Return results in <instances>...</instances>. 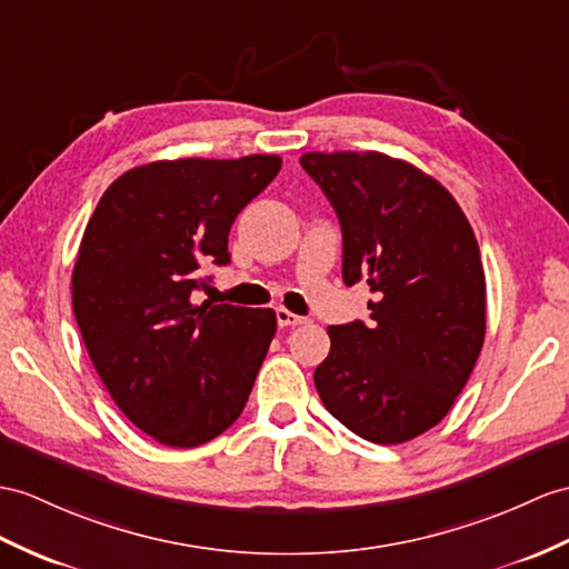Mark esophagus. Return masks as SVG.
Here are the masks:
<instances>
[{"label":"esophagus","mask_w":569,"mask_h":569,"mask_svg":"<svg viewBox=\"0 0 569 569\" xmlns=\"http://www.w3.org/2000/svg\"><path fill=\"white\" fill-rule=\"evenodd\" d=\"M301 323H307V318H303V316H297V313L287 311V309H277V326H280V328L301 326Z\"/></svg>","instance_id":"1"}]
</instances>
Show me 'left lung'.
Wrapping results in <instances>:
<instances>
[{
  "mask_svg": "<svg viewBox=\"0 0 569 569\" xmlns=\"http://www.w3.org/2000/svg\"><path fill=\"white\" fill-rule=\"evenodd\" d=\"M342 229V280L367 282L371 321L330 326L313 371L326 410L373 445H400L451 410L485 340L480 248L451 192L381 151L301 159Z\"/></svg>",
  "mask_w": 569,
  "mask_h": 569,
  "instance_id": "1",
  "label": "left lung"
}]
</instances>
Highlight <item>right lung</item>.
<instances>
[{
    "label": "right lung",
    "instance_id": "right-lung-1",
    "mask_svg": "<svg viewBox=\"0 0 569 569\" xmlns=\"http://www.w3.org/2000/svg\"><path fill=\"white\" fill-rule=\"evenodd\" d=\"M282 159H176L110 183L72 272L87 352L134 427L176 449L237 422L277 330L272 309L196 303L202 262L227 266L229 229Z\"/></svg>",
    "mask_w": 569,
    "mask_h": 569
}]
</instances>
